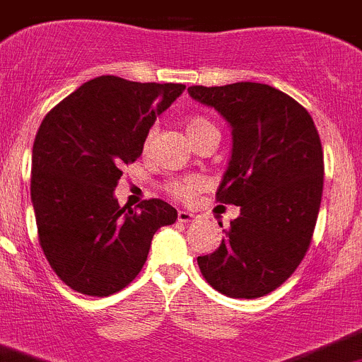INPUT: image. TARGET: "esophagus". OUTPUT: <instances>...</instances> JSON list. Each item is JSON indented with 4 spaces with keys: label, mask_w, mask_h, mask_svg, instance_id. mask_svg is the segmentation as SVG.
Wrapping results in <instances>:
<instances>
[{
    "label": "esophagus",
    "mask_w": 362,
    "mask_h": 362,
    "mask_svg": "<svg viewBox=\"0 0 362 362\" xmlns=\"http://www.w3.org/2000/svg\"><path fill=\"white\" fill-rule=\"evenodd\" d=\"M178 221L180 223H194V221H198V216L192 212H187V210H180L178 212Z\"/></svg>",
    "instance_id": "34e87169"
}]
</instances>
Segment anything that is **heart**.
Returning <instances> with one entry per match:
<instances>
[{"label":"heart","mask_w":362,"mask_h":362,"mask_svg":"<svg viewBox=\"0 0 362 362\" xmlns=\"http://www.w3.org/2000/svg\"><path fill=\"white\" fill-rule=\"evenodd\" d=\"M185 129H187V134L189 138H191V141L192 139L199 138L202 134H205V132L217 131V129L214 127L212 122L206 120L205 117H191L187 122H185ZM199 187H202V180H199V178L196 177L182 178V180L171 182L170 192L180 199H189Z\"/></svg>","instance_id":"heart-1"}]
</instances>
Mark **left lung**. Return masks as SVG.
Wrapping results in <instances>:
<instances>
[{"instance_id":"obj_1","label":"left lung","mask_w":362,"mask_h":362,"mask_svg":"<svg viewBox=\"0 0 362 362\" xmlns=\"http://www.w3.org/2000/svg\"><path fill=\"white\" fill-rule=\"evenodd\" d=\"M187 92L230 125L231 157L216 196L240 206L219 247L198 256L199 270L224 296L263 297L296 272L313 237L324 189L318 131L297 100L269 84Z\"/></svg>"}]
</instances>
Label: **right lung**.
Segmentation results:
<instances>
[{"instance_id": "obj_1", "label": "right lung", "mask_w": 362, "mask_h": 362, "mask_svg": "<svg viewBox=\"0 0 362 362\" xmlns=\"http://www.w3.org/2000/svg\"><path fill=\"white\" fill-rule=\"evenodd\" d=\"M184 84L100 76L81 84L40 124L31 153V203L44 255L76 292L106 297L125 288L160 226L177 221L163 199L120 206L122 168L143 153L156 118Z\"/></svg>"}]
</instances>
